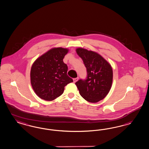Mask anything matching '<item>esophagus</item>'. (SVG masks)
<instances>
[{
    "label": "esophagus",
    "mask_w": 149,
    "mask_h": 149,
    "mask_svg": "<svg viewBox=\"0 0 149 149\" xmlns=\"http://www.w3.org/2000/svg\"><path fill=\"white\" fill-rule=\"evenodd\" d=\"M78 79H79V77H78L74 78V79H73V81L75 83V82H76L77 81V80H78Z\"/></svg>",
    "instance_id": "34e87169"
}]
</instances>
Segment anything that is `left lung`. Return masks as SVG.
<instances>
[{"mask_svg": "<svg viewBox=\"0 0 149 149\" xmlns=\"http://www.w3.org/2000/svg\"><path fill=\"white\" fill-rule=\"evenodd\" d=\"M87 69V79L75 83L80 95L89 102L103 100L109 92L113 82L111 64L98 53L83 48L76 49Z\"/></svg>", "mask_w": 149, "mask_h": 149, "instance_id": "left-lung-1", "label": "left lung"}]
</instances>
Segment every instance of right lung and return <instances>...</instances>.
I'll return each mask as SVG.
<instances>
[{"mask_svg":"<svg viewBox=\"0 0 149 149\" xmlns=\"http://www.w3.org/2000/svg\"><path fill=\"white\" fill-rule=\"evenodd\" d=\"M69 49L54 47L39 56L32 65L31 86L43 100L52 101L60 96L67 84L73 82L67 75L68 67L63 58Z\"/></svg>","mask_w":149,"mask_h":149,"instance_id":"1","label":"right lung"}]
</instances>
